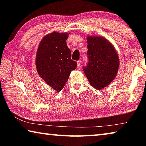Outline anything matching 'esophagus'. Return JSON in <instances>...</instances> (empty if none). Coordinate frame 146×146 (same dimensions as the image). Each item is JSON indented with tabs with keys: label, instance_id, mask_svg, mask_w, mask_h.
<instances>
[{
	"label": "esophagus",
	"instance_id": "obj_1",
	"mask_svg": "<svg viewBox=\"0 0 146 146\" xmlns=\"http://www.w3.org/2000/svg\"><path fill=\"white\" fill-rule=\"evenodd\" d=\"M76 63H77V67L78 68L80 67V61L78 60V61L76 62Z\"/></svg>",
	"mask_w": 146,
	"mask_h": 146
}]
</instances>
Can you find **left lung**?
<instances>
[{"label":"left lung","instance_id":"left-lung-1","mask_svg":"<svg viewBox=\"0 0 146 146\" xmlns=\"http://www.w3.org/2000/svg\"><path fill=\"white\" fill-rule=\"evenodd\" d=\"M88 65L83 70L91 86L101 90L114 80L119 58L114 46L102 36H88Z\"/></svg>","mask_w":146,"mask_h":146}]
</instances>
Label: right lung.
<instances>
[{
    "label": "right lung",
    "instance_id": "add662e5",
    "mask_svg": "<svg viewBox=\"0 0 146 146\" xmlns=\"http://www.w3.org/2000/svg\"><path fill=\"white\" fill-rule=\"evenodd\" d=\"M69 33L52 32L42 39L36 55V71L40 77L59 92L65 86L71 71L77 64L71 59L66 44Z\"/></svg>",
    "mask_w": 146,
    "mask_h": 146
}]
</instances>
